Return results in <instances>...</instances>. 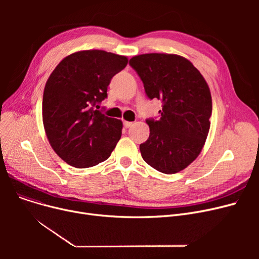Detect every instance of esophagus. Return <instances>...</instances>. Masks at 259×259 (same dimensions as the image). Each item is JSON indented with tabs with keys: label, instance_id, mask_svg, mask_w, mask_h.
I'll use <instances>...</instances> for the list:
<instances>
[{
	"label": "esophagus",
	"instance_id": "esophagus-1",
	"mask_svg": "<svg viewBox=\"0 0 259 259\" xmlns=\"http://www.w3.org/2000/svg\"><path fill=\"white\" fill-rule=\"evenodd\" d=\"M132 125H133V122H131V121H127V120H124V127H125V128H130Z\"/></svg>",
	"mask_w": 259,
	"mask_h": 259
}]
</instances>
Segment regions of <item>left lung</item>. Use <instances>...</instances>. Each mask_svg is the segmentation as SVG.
Here are the masks:
<instances>
[{
  "label": "left lung",
  "instance_id": "obj_1",
  "mask_svg": "<svg viewBox=\"0 0 259 259\" xmlns=\"http://www.w3.org/2000/svg\"><path fill=\"white\" fill-rule=\"evenodd\" d=\"M150 100L162 102L160 118L147 119L149 139L142 157L155 170L174 174L199 155L210 130L212 98L206 79L184 57L145 53L129 61Z\"/></svg>",
  "mask_w": 259,
  "mask_h": 259
}]
</instances>
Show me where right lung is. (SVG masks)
Wrapping results in <instances>:
<instances>
[{
	"label": "right lung",
	"instance_id": "1",
	"mask_svg": "<svg viewBox=\"0 0 259 259\" xmlns=\"http://www.w3.org/2000/svg\"><path fill=\"white\" fill-rule=\"evenodd\" d=\"M127 57L81 50L63 59L48 77L42 104L44 129L52 149L68 165L89 168L111 155L121 137L120 119L97 110L111 78Z\"/></svg>",
	"mask_w": 259,
	"mask_h": 259
}]
</instances>
